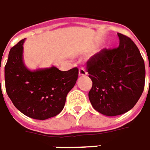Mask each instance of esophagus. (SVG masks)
Segmentation results:
<instances>
[{
  "mask_svg": "<svg viewBox=\"0 0 150 150\" xmlns=\"http://www.w3.org/2000/svg\"><path fill=\"white\" fill-rule=\"evenodd\" d=\"M87 75V72L84 68H81L79 69V76H86Z\"/></svg>",
  "mask_w": 150,
  "mask_h": 150,
  "instance_id": "34e87169",
  "label": "esophagus"
}]
</instances>
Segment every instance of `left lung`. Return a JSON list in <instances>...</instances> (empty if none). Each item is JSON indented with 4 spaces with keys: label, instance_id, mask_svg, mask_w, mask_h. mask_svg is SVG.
I'll return each mask as SVG.
<instances>
[{
    "label": "left lung",
    "instance_id": "8db88e82",
    "mask_svg": "<svg viewBox=\"0 0 150 150\" xmlns=\"http://www.w3.org/2000/svg\"><path fill=\"white\" fill-rule=\"evenodd\" d=\"M117 35V48L103 50L87 63L93 82L89 99L96 111L107 116L131 110L145 86V62L140 51L130 38Z\"/></svg>",
    "mask_w": 150,
    "mask_h": 150
}]
</instances>
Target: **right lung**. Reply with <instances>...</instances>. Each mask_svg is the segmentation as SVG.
<instances>
[{
	"mask_svg": "<svg viewBox=\"0 0 150 150\" xmlns=\"http://www.w3.org/2000/svg\"><path fill=\"white\" fill-rule=\"evenodd\" d=\"M25 39L13 47L5 67L6 93L14 107L28 117L47 120L63 110L68 93L75 86L77 68L60 71L56 67L31 70L23 61Z\"/></svg>",
	"mask_w": 150,
	"mask_h": 150,
	"instance_id": "right-lung-1",
	"label": "right lung"
}]
</instances>
